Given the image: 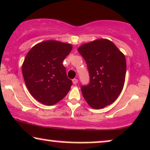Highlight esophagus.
Instances as JSON below:
<instances>
[{"label":"esophagus","instance_id":"34e87169","mask_svg":"<svg viewBox=\"0 0 150 150\" xmlns=\"http://www.w3.org/2000/svg\"><path fill=\"white\" fill-rule=\"evenodd\" d=\"M73 83L74 84H76L77 83V79H73Z\"/></svg>","mask_w":150,"mask_h":150}]
</instances>
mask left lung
<instances>
[{
  "label": "left lung",
  "instance_id": "1",
  "mask_svg": "<svg viewBox=\"0 0 150 150\" xmlns=\"http://www.w3.org/2000/svg\"><path fill=\"white\" fill-rule=\"evenodd\" d=\"M78 52L86 61L89 83L81 85L87 103L101 109L112 103L120 96L125 82V57L115 45L106 39H98L82 45Z\"/></svg>",
  "mask_w": 150,
  "mask_h": 150
}]
</instances>
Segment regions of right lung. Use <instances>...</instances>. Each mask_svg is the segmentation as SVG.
Here are the masks:
<instances>
[{
  "mask_svg": "<svg viewBox=\"0 0 150 150\" xmlns=\"http://www.w3.org/2000/svg\"><path fill=\"white\" fill-rule=\"evenodd\" d=\"M72 45L56 40L37 44L28 52L22 65L27 89L38 101L52 105L68 93L72 81L68 78L62 62Z\"/></svg>",
  "mask_w": 150,
  "mask_h": 150,
  "instance_id": "add662e5",
  "label": "right lung"
}]
</instances>
